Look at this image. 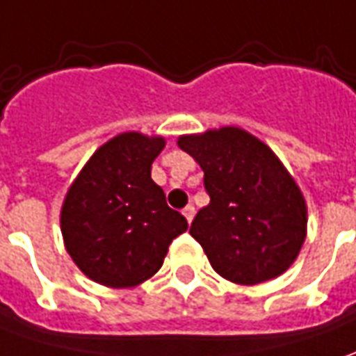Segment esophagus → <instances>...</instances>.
<instances>
[{
  "mask_svg": "<svg viewBox=\"0 0 356 356\" xmlns=\"http://www.w3.org/2000/svg\"><path fill=\"white\" fill-rule=\"evenodd\" d=\"M183 214H185V218H187V222L191 224L193 218H195V207H193V204H187V207L183 209Z\"/></svg>",
  "mask_w": 356,
  "mask_h": 356,
  "instance_id": "obj_1",
  "label": "esophagus"
}]
</instances>
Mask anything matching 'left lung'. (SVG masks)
<instances>
[{"label": "left lung", "mask_w": 356, "mask_h": 356, "mask_svg": "<svg viewBox=\"0 0 356 356\" xmlns=\"http://www.w3.org/2000/svg\"><path fill=\"white\" fill-rule=\"evenodd\" d=\"M204 171L210 204L191 224L212 269L257 284L289 269L306 238V202L294 179L261 140L241 128L179 138Z\"/></svg>", "instance_id": "obj_1"}]
</instances>
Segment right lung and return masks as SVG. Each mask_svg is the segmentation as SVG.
<instances>
[{
	"label": "right lung",
	"mask_w": 356,
	"mask_h": 356,
	"mask_svg": "<svg viewBox=\"0 0 356 356\" xmlns=\"http://www.w3.org/2000/svg\"><path fill=\"white\" fill-rule=\"evenodd\" d=\"M163 138L127 132L101 146L70 187L62 207L67 253L89 279L136 286L163 265L169 243L188 228L152 181Z\"/></svg>",
	"instance_id": "1"
}]
</instances>
